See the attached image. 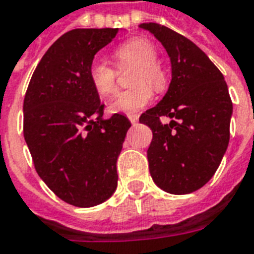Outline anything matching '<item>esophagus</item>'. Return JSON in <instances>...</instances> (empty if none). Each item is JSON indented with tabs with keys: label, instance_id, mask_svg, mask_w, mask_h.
<instances>
[{
	"label": "esophagus",
	"instance_id": "34e87169",
	"mask_svg": "<svg viewBox=\"0 0 254 254\" xmlns=\"http://www.w3.org/2000/svg\"><path fill=\"white\" fill-rule=\"evenodd\" d=\"M128 119H129V122L132 123V125H136L137 121H139V117L133 114V115H128Z\"/></svg>",
	"mask_w": 254,
	"mask_h": 254
}]
</instances>
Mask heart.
I'll list each match as a JSON object with an SVG mask.
<instances>
[{"label": "heart", "instance_id": "heart-1", "mask_svg": "<svg viewBox=\"0 0 254 254\" xmlns=\"http://www.w3.org/2000/svg\"><path fill=\"white\" fill-rule=\"evenodd\" d=\"M114 61L119 68L135 66L128 90L118 94L110 103L114 114H135L144 109L152 100L155 91H162L167 86V74L158 61V50L145 38H131L115 49ZM92 87L102 98H109L117 91V71L105 62L94 61L88 68Z\"/></svg>", "mask_w": 254, "mask_h": 254}]
</instances>
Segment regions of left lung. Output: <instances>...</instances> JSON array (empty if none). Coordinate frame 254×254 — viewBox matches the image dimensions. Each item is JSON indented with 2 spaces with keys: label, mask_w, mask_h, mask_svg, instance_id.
I'll list each match as a JSON object with an SVG mask.
<instances>
[{
  "label": "left lung",
  "mask_w": 254,
  "mask_h": 254,
  "mask_svg": "<svg viewBox=\"0 0 254 254\" xmlns=\"http://www.w3.org/2000/svg\"><path fill=\"white\" fill-rule=\"evenodd\" d=\"M139 27L164 46L172 70L166 95L139 118L152 129L149 174L168 193H190L211 180L228 148L233 111L228 86L207 54L184 35L154 22ZM160 116L173 121L163 125Z\"/></svg>",
  "instance_id": "obj_1"
}]
</instances>
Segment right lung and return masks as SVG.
I'll return each instance as SVG.
<instances>
[{
  "label": "right lung",
  "mask_w": 254,
  "mask_h": 254,
  "mask_svg": "<svg viewBox=\"0 0 254 254\" xmlns=\"http://www.w3.org/2000/svg\"><path fill=\"white\" fill-rule=\"evenodd\" d=\"M119 29H74L57 39L33 72L23 100V136L35 171L64 201L102 204L117 190V160L131 123L103 118L88 68Z\"/></svg>",
  "instance_id": "1"
}]
</instances>
